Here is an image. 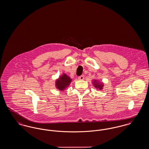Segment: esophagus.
Segmentation results:
<instances>
[{"label": "esophagus", "instance_id": "34e87169", "mask_svg": "<svg viewBox=\"0 0 149 149\" xmlns=\"http://www.w3.org/2000/svg\"><path fill=\"white\" fill-rule=\"evenodd\" d=\"M78 79L79 80H83L84 79V76H81L79 77H78Z\"/></svg>", "mask_w": 149, "mask_h": 149}]
</instances>
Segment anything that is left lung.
<instances>
[{
	"label": "left lung",
	"mask_w": 149,
	"mask_h": 149,
	"mask_svg": "<svg viewBox=\"0 0 149 149\" xmlns=\"http://www.w3.org/2000/svg\"><path fill=\"white\" fill-rule=\"evenodd\" d=\"M93 84L94 86L97 88V89H99V90H102L103 87V84L102 83H100L99 82H98L96 79H94L93 81Z\"/></svg>",
	"instance_id": "obj_1"
}]
</instances>
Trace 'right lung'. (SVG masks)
I'll use <instances>...</instances> for the list:
<instances>
[{"instance_id": "1", "label": "right lung", "mask_w": 149, "mask_h": 149, "mask_svg": "<svg viewBox=\"0 0 149 149\" xmlns=\"http://www.w3.org/2000/svg\"><path fill=\"white\" fill-rule=\"evenodd\" d=\"M72 79L66 74H63L59 78H58L55 82L56 87L59 90H64L69 86Z\"/></svg>"}]
</instances>
